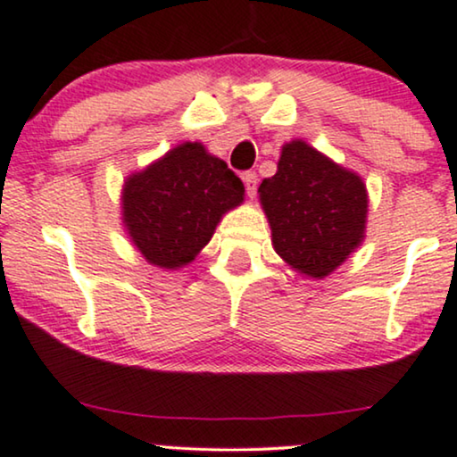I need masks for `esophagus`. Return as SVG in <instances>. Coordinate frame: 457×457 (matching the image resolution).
Segmentation results:
<instances>
[{
	"label": "esophagus",
	"instance_id": "obj_1",
	"mask_svg": "<svg viewBox=\"0 0 457 457\" xmlns=\"http://www.w3.org/2000/svg\"><path fill=\"white\" fill-rule=\"evenodd\" d=\"M242 181H245L248 198H255V194H257V175H255V172H251V170L245 172V175H242Z\"/></svg>",
	"mask_w": 457,
	"mask_h": 457
}]
</instances>
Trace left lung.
<instances>
[{"mask_svg":"<svg viewBox=\"0 0 457 457\" xmlns=\"http://www.w3.org/2000/svg\"><path fill=\"white\" fill-rule=\"evenodd\" d=\"M259 200L274 251L310 278L337 270L365 238L369 198L362 179L302 138L282 147L278 170L263 179Z\"/></svg>","mask_w":457,"mask_h":457,"instance_id":"obj_1","label":"left lung"}]
</instances>
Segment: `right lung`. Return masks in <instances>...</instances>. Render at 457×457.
I'll use <instances>...</instances> for the list:
<instances>
[{
	"mask_svg": "<svg viewBox=\"0 0 457 457\" xmlns=\"http://www.w3.org/2000/svg\"><path fill=\"white\" fill-rule=\"evenodd\" d=\"M245 200V186L202 143H181L124 181L122 219L152 265L179 270L209 245L217 223Z\"/></svg>",
	"mask_w": 457,
	"mask_h": 457,
	"instance_id": "add662e5",
	"label": "right lung"
}]
</instances>
